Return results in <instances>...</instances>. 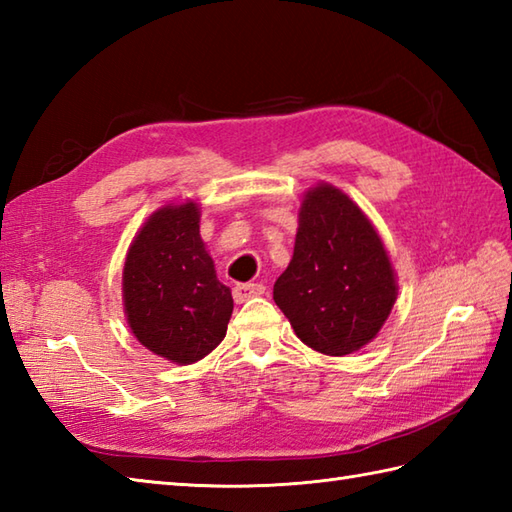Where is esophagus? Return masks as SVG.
<instances>
[{"label":"esophagus","instance_id":"1","mask_svg":"<svg viewBox=\"0 0 512 512\" xmlns=\"http://www.w3.org/2000/svg\"><path fill=\"white\" fill-rule=\"evenodd\" d=\"M264 290H266L264 284H237V286L233 288V299H235L237 303H244V301H248V299L264 295Z\"/></svg>","mask_w":512,"mask_h":512}]
</instances>
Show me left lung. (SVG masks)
I'll list each match as a JSON object with an SVG mask.
<instances>
[{
	"label": "left lung",
	"mask_w": 512,
	"mask_h": 512,
	"mask_svg": "<svg viewBox=\"0 0 512 512\" xmlns=\"http://www.w3.org/2000/svg\"><path fill=\"white\" fill-rule=\"evenodd\" d=\"M273 299L312 350L345 356L374 339L396 301L387 250L363 211L319 184L301 204L295 253Z\"/></svg>",
	"instance_id": "obj_1"
}]
</instances>
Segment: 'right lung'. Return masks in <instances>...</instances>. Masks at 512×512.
<instances>
[{
	"instance_id": "1",
	"label": "right lung",
	"mask_w": 512,
	"mask_h": 512,
	"mask_svg": "<svg viewBox=\"0 0 512 512\" xmlns=\"http://www.w3.org/2000/svg\"><path fill=\"white\" fill-rule=\"evenodd\" d=\"M123 299L136 339L167 361L189 365L222 343L233 297L204 250L193 202L165 206L140 228L125 259Z\"/></svg>"
}]
</instances>
